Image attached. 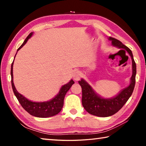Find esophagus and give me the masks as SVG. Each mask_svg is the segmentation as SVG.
I'll return each mask as SVG.
<instances>
[{
	"label": "esophagus",
	"mask_w": 146,
	"mask_h": 146,
	"mask_svg": "<svg viewBox=\"0 0 146 146\" xmlns=\"http://www.w3.org/2000/svg\"><path fill=\"white\" fill-rule=\"evenodd\" d=\"M81 76H82V74L79 71H76L73 74V79L76 81H78L80 79Z\"/></svg>",
	"instance_id": "obj_1"
}]
</instances>
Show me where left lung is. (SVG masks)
I'll return each mask as SVG.
<instances>
[{"instance_id":"8db88e82","label":"left lung","mask_w":146,"mask_h":146,"mask_svg":"<svg viewBox=\"0 0 146 146\" xmlns=\"http://www.w3.org/2000/svg\"><path fill=\"white\" fill-rule=\"evenodd\" d=\"M108 40L111 42L112 46L124 49L130 55L132 60V76L127 87L121 90L115 97L108 98L100 97L84 79L82 78L80 81H78L79 84L82 87V103L84 108L90 114L100 117H107L115 114L126 103L134 90L137 73L136 64L131 49L115 38L109 37Z\"/></svg>"}]
</instances>
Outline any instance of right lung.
I'll return each mask as SVG.
<instances>
[{
  "instance_id": "1",
  "label": "right lung",
  "mask_w": 146,
  "mask_h": 146,
  "mask_svg": "<svg viewBox=\"0 0 146 146\" xmlns=\"http://www.w3.org/2000/svg\"><path fill=\"white\" fill-rule=\"evenodd\" d=\"M33 33H31L27 36V38L24 41L23 44L20 46V48L17 49L18 51L19 49H21L25 45L28 39L31 38V36L33 35ZM17 55V53H16ZM15 55V56H16ZM13 62L11 64V86L13 88V93L18 99L19 103L21 104L24 110L27 112L29 113L31 115H33L34 117H39V118H46L53 117L57 115L58 113L60 112L62 108L64 105V99L65 97L66 93L68 92L70 90V88L72 86L75 82L71 79V80L66 84L62 86L59 91L58 93L56 95L55 97L53 98L52 99L49 100L46 102H33L28 100L24 96L21 94H20L15 87L13 83Z\"/></svg>"
}]
</instances>
